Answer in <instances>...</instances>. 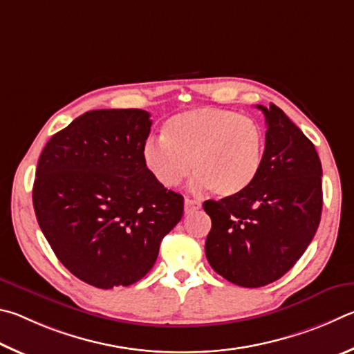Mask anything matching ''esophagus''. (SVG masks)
<instances>
[{"label":"esophagus","instance_id":"esophagus-1","mask_svg":"<svg viewBox=\"0 0 354 354\" xmlns=\"http://www.w3.org/2000/svg\"><path fill=\"white\" fill-rule=\"evenodd\" d=\"M199 208H201V202L193 201V199H185V213H187V214L193 213Z\"/></svg>","mask_w":354,"mask_h":354}]
</instances>
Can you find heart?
Instances as JSON below:
<instances>
[{
    "instance_id": "1",
    "label": "heart",
    "mask_w": 354,
    "mask_h": 354,
    "mask_svg": "<svg viewBox=\"0 0 354 354\" xmlns=\"http://www.w3.org/2000/svg\"><path fill=\"white\" fill-rule=\"evenodd\" d=\"M264 152L266 136L255 120L199 107L167 118L163 138H149L142 146V163L161 187H177L193 169L196 189L233 197L255 182Z\"/></svg>"
}]
</instances>
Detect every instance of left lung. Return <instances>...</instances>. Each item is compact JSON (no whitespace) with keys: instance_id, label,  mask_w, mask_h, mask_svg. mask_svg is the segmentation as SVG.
Segmentation results:
<instances>
[{"instance_id":"left-lung-1","label":"left lung","mask_w":354,"mask_h":354,"mask_svg":"<svg viewBox=\"0 0 354 354\" xmlns=\"http://www.w3.org/2000/svg\"><path fill=\"white\" fill-rule=\"evenodd\" d=\"M261 171L233 197L203 202L212 218L205 255L214 272L243 288L277 281L308 249L322 214V163L305 133L270 104Z\"/></svg>"}]
</instances>
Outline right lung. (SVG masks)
<instances>
[{
	"label": "right lung",
	"instance_id": "1",
	"mask_svg": "<svg viewBox=\"0 0 354 354\" xmlns=\"http://www.w3.org/2000/svg\"><path fill=\"white\" fill-rule=\"evenodd\" d=\"M151 126L146 110L86 111L51 136L37 165L43 234L74 277L99 289L141 280L183 216V197L142 163Z\"/></svg>",
	"mask_w": 354,
	"mask_h": 354
}]
</instances>
